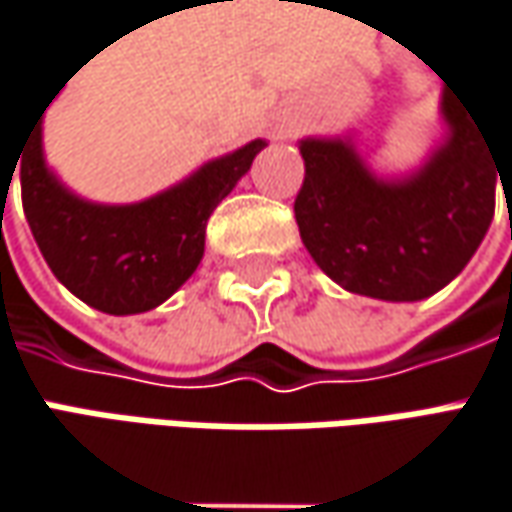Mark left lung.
Here are the masks:
<instances>
[{
  "mask_svg": "<svg viewBox=\"0 0 512 512\" xmlns=\"http://www.w3.org/2000/svg\"><path fill=\"white\" fill-rule=\"evenodd\" d=\"M438 114L441 140L421 166L398 174L369 166L352 131L298 143L306 166L295 200L300 240L352 295L430 298L470 263L493 223L496 186L507 177L484 125L450 85Z\"/></svg>",
  "mask_w": 512,
  "mask_h": 512,
  "instance_id": "8db88e82",
  "label": "left lung"
}]
</instances>
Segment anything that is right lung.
Instances as JSON below:
<instances>
[{"mask_svg": "<svg viewBox=\"0 0 512 512\" xmlns=\"http://www.w3.org/2000/svg\"><path fill=\"white\" fill-rule=\"evenodd\" d=\"M45 108L19 157L22 206L45 263L71 295L105 315H140L160 306L200 266L209 217L252 168L266 140L214 157L140 203H94L68 189L48 166Z\"/></svg>", "mask_w": 512, "mask_h": 512, "instance_id": "right-lung-1", "label": "right lung"}]
</instances>
